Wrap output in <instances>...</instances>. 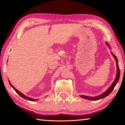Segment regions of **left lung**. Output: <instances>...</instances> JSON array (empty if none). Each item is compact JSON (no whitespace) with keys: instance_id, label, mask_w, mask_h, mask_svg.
Instances as JSON below:
<instances>
[{"instance_id":"left-lung-1","label":"left lung","mask_w":125,"mask_h":125,"mask_svg":"<svg viewBox=\"0 0 125 125\" xmlns=\"http://www.w3.org/2000/svg\"><path fill=\"white\" fill-rule=\"evenodd\" d=\"M107 46H108L109 48H110L111 50V47L109 45V43H107V42H105ZM111 54L113 55V56L115 58V60L116 61V67H117V70H116V78L115 80L113 83H112L111 85L110 86V87L107 89L105 91L104 93H103V94H101L100 95H99L98 96H86V95H80V96L82 98L85 99H88V100H92V101H96V100H100V99H103L105 98L106 96H107V95L110 94V93L113 92V89L115 88V86H116V84L118 83V80H119V78H120V68H119V66H118V60L117 58V57H116L115 54H114L113 52H111Z\"/></svg>"}]
</instances>
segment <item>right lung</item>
I'll list each match as a JSON object with an SVG mask.
<instances>
[{"mask_svg":"<svg viewBox=\"0 0 125 125\" xmlns=\"http://www.w3.org/2000/svg\"><path fill=\"white\" fill-rule=\"evenodd\" d=\"M9 84H10V86H11V87L14 89V90L15 91V92L18 93V94L19 95L21 96V97H22V98H24V99H26V100H30V101H37V100H38V99H32V98H29V97H28V96H25L24 94H23L22 93H21L20 92H19V90H18L16 89L14 87V86L12 85V84H11V83H10V81L9 80Z\"/></svg>","mask_w":125,"mask_h":125,"instance_id":"right-lung-1","label":"right lung"}]
</instances>
